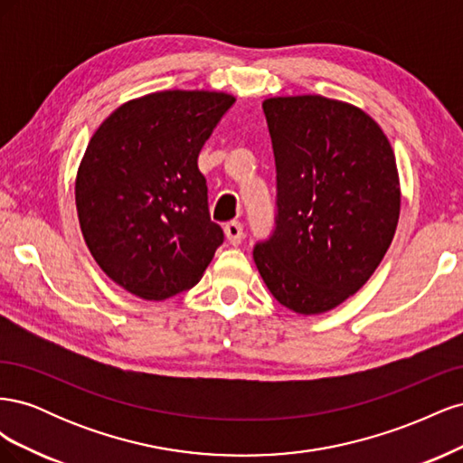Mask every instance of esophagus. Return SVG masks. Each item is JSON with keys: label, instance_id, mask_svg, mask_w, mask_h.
Segmentation results:
<instances>
[{"label": "esophagus", "instance_id": "obj_1", "mask_svg": "<svg viewBox=\"0 0 463 463\" xmlns=\"http://www.w3.org/2000/svg\"><path fill=\"white\" fill-rule=\"evenodd\" d=\"M223 233H226L228 243L233 247H237L243 241V226L240 222H228L226 226H223Z\"/></svg>", "mask_w": 463, "mask_h": 463}]
</instances>
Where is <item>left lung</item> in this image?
<instances>
[{
    "label": "left lung",
    "mask_w": 463,
    "mask_h": 463,
    "mask_svg": "<svg viewBox=\"0 0 463 463\" xmlns=\"http://www.w3.org/2000/svg\"><path fill=\"white\" fill-rule=\"evenodd\" d=\"M278 214L253 250L272 296L299 315L352 298L396 233L400 177L384 131L361 108L318 94L266 98Z\"/></svg>",
    "instance_id": "left-lung-1"
}]
</instances>
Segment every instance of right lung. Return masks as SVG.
Segmentation results:
<instances>
[{"label": "right lung", "mask_w": 463, "mask_h": 463, "mask_svg": "<svg viewBox=\"0 0 463 463\" xmlns=\"http://www.w3.org/2000/svg\"><path fill=\"white\" fill-rule=\"evenodd\" d=\"M233 102L214 90L152 92L92 135L75 181L80 232L98 266L133 296L164 301L191 289L222 245L197 158Z\"/></svg>", "instance_id": "obj_1"}]
</instances>
